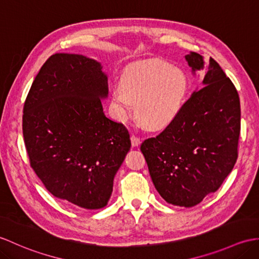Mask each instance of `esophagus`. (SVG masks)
<instances>
[{
  "mask_svg": "<svg viewBox=\"0 0 259 259\" xmlns=\"http://www.w3.org/2000/svg\"><path fill=\"white\" fill-rule=\"evenodd\" d=\"M130 140H131L132 147H138V146H140V143H141L140 138H138V137H136V136L132 135V136L130 137Z\"/></svg>",
  "mask_w": 259,
  "mask_h": 259,
  "instance_id": "1",
  "label": "esophagus"
}]
</instances>
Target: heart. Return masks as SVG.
Masks as SVG:
<instances>
[{
	"label": "heart",
	"instance_id": "1",
	"mask_svg": "<svg viewBox=\"0 0 259 259\" xmlns=\"http://www.w3.org/2000/svg\"><path fill=\"white\" fill-rule=\"evenodd\" d=\"M189 90L188 76L178 66L160 59L135 63L123 70L113 87L111 104L119 121L135 111L150 130L167 127L182 111Z\"/></svg>",
	"mask_w": 259,
	"mask_h": 259
}]
</instances>
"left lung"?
Wrapping results in <instances>:
<instances>
[{
	"label": "left lung",
	"instance_id": "left-lung-1",
	"mask_svg": "<svg viewBox=\"0 0 259 259\" xmlns=\"http://www.w3.org/2000/svg\"><path fill=\"white\" fill-rule=\"evenodd\" d=\"M192 74L204 70L178 118L141 152L159 194L177 206L192 207L218 191L237 160L240 132L238 93L221 66L195 52L185 55Z\"/></svg>",
	"mask_w": 259,
	"mask_h": 259
}]
</instances>
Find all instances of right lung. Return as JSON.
Wrapping results in <instances>:
<instances>
[{"instance_id":"1","label":"right lung","mask_w":259,"mask_h":259,"mask_svg":"<svg viewBox=\"0 0 259 259\" xmlns=\"http://www.w3.org/2000/svg\"><path fill=\"white\" fill-rule=\"evenodd\" d=\"M108 77L94 58L55 54L41 66L24 105L23 136L31 166L65 203L105 207L129 152L128 130L107 118Z\"/></svg>"}]
</instances>
